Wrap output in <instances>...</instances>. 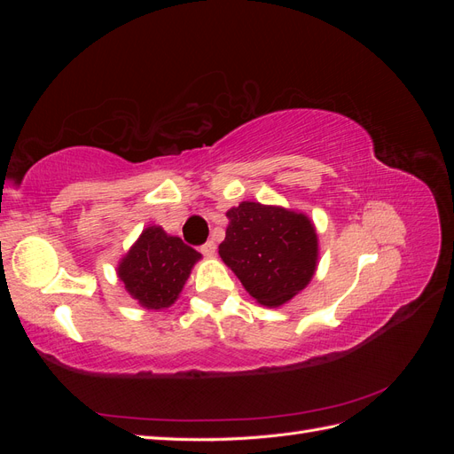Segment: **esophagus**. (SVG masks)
Segmentation results:
<instances>
[{
    "label": "esophagus",
    "mask_w": 454,
    "mask_h": 454,
    "mask_svg": "<svg viewBox=\"0 0 454 454\" xmlns=\"http://www.w3.org/2000/svg\"><path fill=\"white\" fill-rule=\"evenodd\" d=\"M200 252H202L206 257H214V254H215V244H214V240H208L206 244H202V246H200Z\"/></svg>",
    "instance_id": "1"
}]
</instances>
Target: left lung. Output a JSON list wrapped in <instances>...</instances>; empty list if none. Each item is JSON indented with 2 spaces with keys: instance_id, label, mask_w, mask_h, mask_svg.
<instances>
[{
  "instance_id": "1",
  "label": "left lung",
  "mask_w": 454,
  "mask_h": 454,
  "mask_svg": "<svg viewBox=\"0 0 454 454\" xmlns=\"http://www.w3.org/2000/svg\"><path fill=\"white\" fill-rule=\"evenodd\" d=\"M219 257L259 305L277 309L310 284L318 267V232L305 212L244 200L227 210Z\"/></svg>"
}]
</instances>
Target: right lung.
Segmentation results:
<instances>
[{"label":"right lung","mask_w":454,"mask_h":454,"mask_svg":"<svg viewBox=\"0 0 454 454\" xmlns=\"http://www.w3.org/2000/svg\"><path fill=\"white\" fill-rule=\"evenodd\" d=\"M200 259L180 237L168 235L160 225H149L121 257L117 278L142 309L159 312L176 303Z\"/></svg>","instance_id":"add662e5"}]
</instances>
